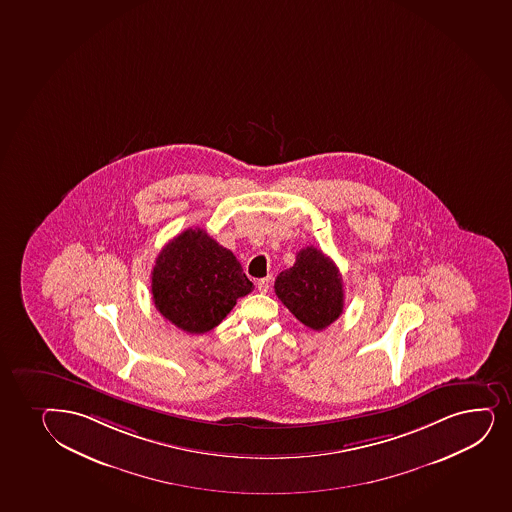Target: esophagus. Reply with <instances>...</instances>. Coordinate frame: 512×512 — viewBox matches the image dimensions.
Wrapping results in <instances>:
<instances>
[{
	"mask_svg": "<svg viewBox=\"0 0 512 512\" xmlns=\"http://www.w3.org/2000/svg\"><path fill=\"white\" fill-rule=\"evenodd\" d=\"M257 289H259V293L265 294L270 289V277H265V279H260L257 282Z\"/></svg>",
	"mask_w": 512,
	"mask_h": 512,
	"instance_id": "34e87169",
	"label": "esophagus"
}]
</instances>
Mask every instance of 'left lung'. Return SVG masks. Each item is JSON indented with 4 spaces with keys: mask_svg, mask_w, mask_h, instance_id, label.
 <instances>
[{
    "mask_svg": "<svg viewBox=\"0 0 512 512\" xmlns=\"http://www.w3.org/2000/svg\"><path fill=\"white\" fill-rule=\"evenodd\" d=\"M277 298L299 322L313 330H323L344 311V284L334 260L322 250H299L293 267L277 276Z\"/></svg>",
    "mask_w": 512,
    "mask_h": 512,
    "instance_id": "8db88e82",
    "label": "left lung"
}]
</instances>
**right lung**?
Returning a JSON list of instances; mask_svg holds the SVG:
<instances>
[{"instance_id": "1", "label": "right lung", "mask_w": 512, "mask_h": 512, "mask_svg": "<svg viewBox=\"0 0 512 512\" xmlns=\"http://www.w3.org/2000/svg\"><path fill=\"white\" fill-rule=\"evenodd\" d=\"M252 289L233 252L201 228L175 236L151 272L156 310L187 334L213 330Z\"/></svg>"}]
</instances>
